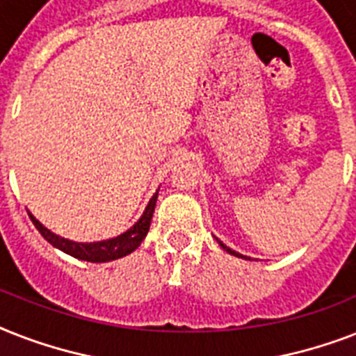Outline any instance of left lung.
Returning <instances> with one entry per match:
<instances>
[{
    "label": "left lung",
    "instance_id": "obj_1",
    "mask_svg": "<svg viewBox=\"0 0 356 356\" xmlns=\"http://www.w3.org/2000/svg\"><path fill=\"white\" fill-rule=\"evenodd\" d=\"M216 240H218V238H216ZM218 243H220V245H222V248L225 249V251H227V253L234 254V257H238V259H245V260H249V257H243V254L236 253V251H233V249H231V248H227V245H225V243H223V242H220V240H218Z\"/></svg>",
    "mask_w": 356,
    "mask_h": 356
}]
</instances>
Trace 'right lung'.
<instances>
[{"label": "right lung", "instance_id": "right-lung-1", "mask_svg": "<svg viewBox=\"0 0 356 356\" xmlns=\"http://www.w3.org/2000/svg\"><path fill=\"white\" fill-rule=\"evenodd\" d=\"M156 197H159V190L151 195L145 211L142 212V216L138 218V222L134 223L133 227L127 229L125 233L118 234V236L102 240V242H74V240H68V238H63L58 236V234L51 233L31 212L29 218L31 222L35 223V227L38 229V233L46 238L53 248L60 249V251L72 254L75 259L86 260V262H111V260L122 259L125 254L133 253L134 249L142 243V240H144L147 231H149L151 218H153V211H155L156 205Z\"/></svg>", "mask_w": 356, "mask_h": 356}]
</instances>
